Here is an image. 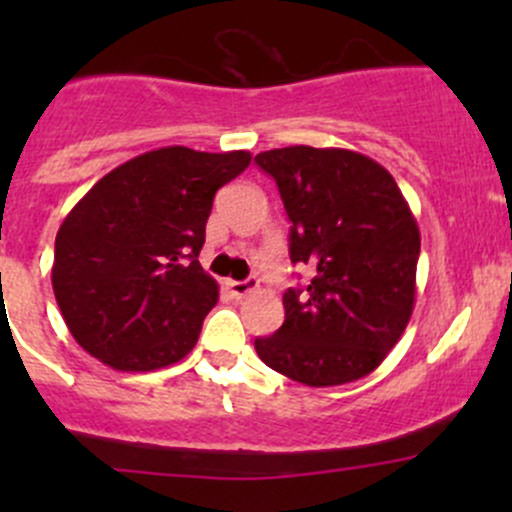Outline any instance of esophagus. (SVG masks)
<instances>
[{
    "label": "esophagus",
    "mask_w": 512,
    "mask_h": 512,
    "mask_svg": "<svg viewBox=\"0 0 512 512\" xmlns=\"http://www.w3.org/2000/svg\"><path fill=\"white\" fill-rule=\"evenodd\" d=\"M225 287H227V292L232 294V297L242 299L245 294H250L252 289H257V280H255V277H247V280H242V282L230 280V282H225Z\"/></svg>",
    "instance_id": "1"
}]
</instances>
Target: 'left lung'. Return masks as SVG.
Here are the masks:
<instances>
[{
    "label": "left lung",
    "instance_id": "8db88e82",
    "mask_svg": "<svg viewBox=\"0 0 512 512\" xmlns=\"http://www.w3.org/2000/svg\"><path fill=\"white\" fill-rule=\"evenodd\" d=\"M255 163L280 188L289 257L314 270L307 289L285 292V324L255 339L257 356L304 386L371 374L414 312L421 235L409 203L384 165L347 148H275Z\"/></svg>",
    "mask_w": 512,
    "mask_h": 512
}]
</instances>
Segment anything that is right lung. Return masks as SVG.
Masks as SVG:
<instances>
[{
    "label": "right lung",
    "instance_id": "obj_1",
    "mask_svg": "<svg viewBox=\"0 0 512 512\" xmlns=\"http://www.w3.org/2000/svg\"><path fill=\"white\" fill-rule=\"evenodd\" d=\"M247 151L185 146L118 165L56 232L54 285L71 337L118 371H156L190 354L218 282L200 267L213 198Z\"/></svg>",
    "mask_w": 512,
    "mask_h": 512
}]
</instances>
